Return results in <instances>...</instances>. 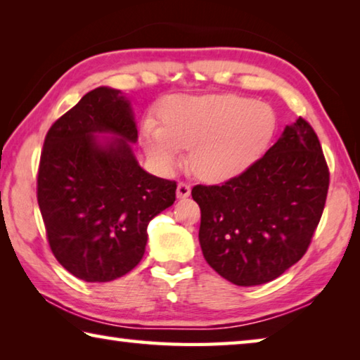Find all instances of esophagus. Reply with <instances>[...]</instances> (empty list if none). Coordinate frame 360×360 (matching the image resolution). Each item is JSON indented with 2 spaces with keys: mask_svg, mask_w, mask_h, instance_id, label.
Masks as SVG:
<instances>
[{
  "mask_svg": "<svg viewBox=\"0 0 360 360\" xmlns=\"http://www.w3.org/2000/svg\"><path fill=\"white\" fill-rule=\"evenodd\" d=\"M191 195V186L186 184V182H179L178 188H176V197L178 198H187Z\"/></svg>",
  "mask_w": 360,
  "mask_h": 360,
  "instance_id": "esophagus-1",
  "label": "esophagus"
}]
</instances>
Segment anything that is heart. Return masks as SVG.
Returning <instances> with one entry per match:
<instances>
[{
    "mask_svg": "<svg viewBox=\"0 0 360 360\" xmlns=\"http://www.w3.org/2000/svg\"><path fill=\"white\" fill-rule=\"evenodd\" d=\"M162 122L143 125V148L152 163L173 172L181 150H191L192 172L208 182L230 181L251 168L276 129L270 106L236 95L172 98L162 108Z\"/></svg>",
    "mask_w": 360,
    "mask_h": 360,
    "instance_id": "obj_1",
    "label": "heart"
}]
</instances>
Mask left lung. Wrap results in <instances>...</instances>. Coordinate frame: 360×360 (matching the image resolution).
<instances>
[{"mask_svg":"<svg viewBox=\"0 0 360 360\" xmlns=\"http://www.w3.org/2000/svg\"><path fill=\"white\" fill-rule=\"evenodd\" d=\"M328 169L302 117L245 173L222 186H195L198 240L212 270L236 285L270 283L307 252L322 216Z\"/></svg>","mask_w":360,"mask_h":360,"instance_id":"8db88e82","label":"left lung"}]
</instances>
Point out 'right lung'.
I'll use <instances>...</instances> for the list:
<instances>
[{"mask_svg": "<svg viewBox=\"0 0 360 360\" xmlns=\"http://www.w3.org/2000/svg\"><path fill=\"white\" fill-rule=\"evenodd\" d=\"M131 101L98 87L47 131L38 203L49 245L71 275L108 283L141 262L148 225L176 200V182L141 168Z\"/></svg>", "mask_w": 360, "mask_h": 360, "instance_id": "add662e5", "label": "right lung"}]
</instances>
